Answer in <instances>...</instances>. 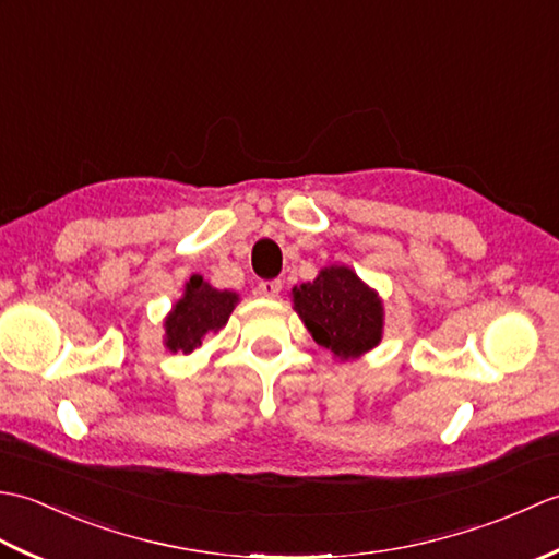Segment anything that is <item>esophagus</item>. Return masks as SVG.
Returning a JSON list of instances; mask_svg holds the SVG:
<instances>
[{"label":"esophagus","instance_id":"34e87169","mask_svg":"<svg viewBox=\"0 0 559 559\" xmlns=\"http://www.w3.org/2000/svg\"><path fill=\"white\" fill-rule=\"evenodd\" d=\"M257 293L261 295V298H278L281 281H261L257 286Z\"/></svg>","mask_w":559,"mask_h":559}]
</instances>
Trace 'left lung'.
Here are the masks:
<instances>
[{
    "label": "left lung",
    "instance_id": "left-lung-1",
    "mask_svg": "<svg viewBox=\"0 0 559 559\" xmlns=\"http://www.w3.org/2000/svg\"><path fill=\"white\" fill-rule=\"evenodd\" d=\"M293 307L319 346L341 360L382 341V302L346 266H329L317 281L293 288Z\"/></svg>",
    "mask_w": 559,
    "mask_h": 559
}]
</instances>
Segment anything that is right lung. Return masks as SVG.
I'll use <instances>...</instances> for the list:
<instances>
[{
    "instance_id": "right-lung-1",
    "label": "right lung",
    "mask_w": 559,
    "mask_h": 559,
    "mask_svg": "<svg viewBox=\"0 0 559 559\" xmlns=\"http://www.w3.org/2000/svg\"><path fill=\"white\" fill-rule=\"evenodd\" d=\"M237 295L230 290H216L201 276H192L185 288V298L173 307L170 317L165 319V346L173 353H192L201 346L209 331L225 326Z\"/></svg>"
}]
</instances>
